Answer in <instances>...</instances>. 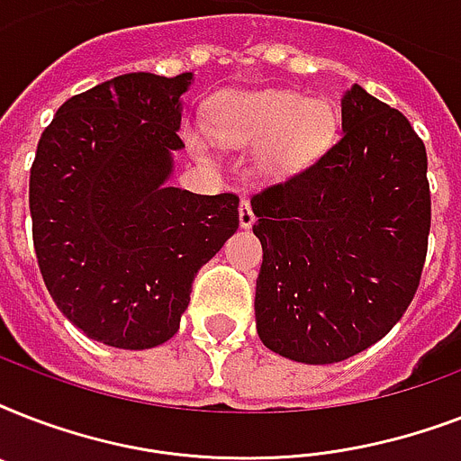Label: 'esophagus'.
Returning a JSON list of instances; mask_svg holds the SVG:
<instances>
[{
	"label": "esophagus",
	"instance_id": "obj_1",
	"mask_svg": "<svg viewBox=\"0 0 461 461\" xmlns=\"http://www.w3.org/2000/svg\"><path fill=\"white\" fill-rule=\"evenodd\" d=\"M253 222H256V215H253L251 203H249L244 198V201L239 203V224H241L244 230H249V227H251Z\"/></svg>",
	"mask_w": 461,
	"mask_h": 461
}]
</instances>
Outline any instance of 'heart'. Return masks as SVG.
<instances>
[{
    "mask_svg": "<svg viewBox=\"0 0 461 461\" xmlns=\"http://www.w3.org/2000/svg\"><path fill=\"white\" fill-rule=\"evenodd\" d=\"M335 107L294 90H263L227 95L212 110V136L234 148H258L256 165L266 176H294L321 162L337 140ZM191 146L205 153V139Z\"/></svg>",
    "mask_w": 461,
    "mask_h": 461,
    "instance_id": "1",
    "label": "heart"
}]
</instances>
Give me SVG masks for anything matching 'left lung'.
Returning a JSON list of instances; mask_svg holds the SVG:
<instances>
[{
  "label": "left lung",
  "instance_id": "1",
  "mask_svg": "<svg viewBox=\"0 0 461 461\" xmlns=\"http://www.w3.org/2000/svg\"><path fill=\"white\" fill-rule=\"evenodd\" d=\"M426 146L407 117L351 86L321 162L251 198L263 246L256 328L299 364H337L390 332L421 280L430 231Z\"/></svg>",
  "mask_w": 461,
  "mask_h": 461
}]
</instances>
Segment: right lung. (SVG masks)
<instances>
[{"instance_id":"right-lung-1","label":"right lung","mask_w":461,"mask_h":461,"mask_svg":"<svg viewBox=\"0 0 461 461\" xmlns=\"http://www.w3.org/2000/svg\"><path fill=\"white\" fill-rule=\"evenodd\" d=\"M194 74H124L68 97L31 169L32 246L59 311L90 339L176 335L195 273L239 227L234 194L169 186Z\"/></svg>"}]
</instances>
